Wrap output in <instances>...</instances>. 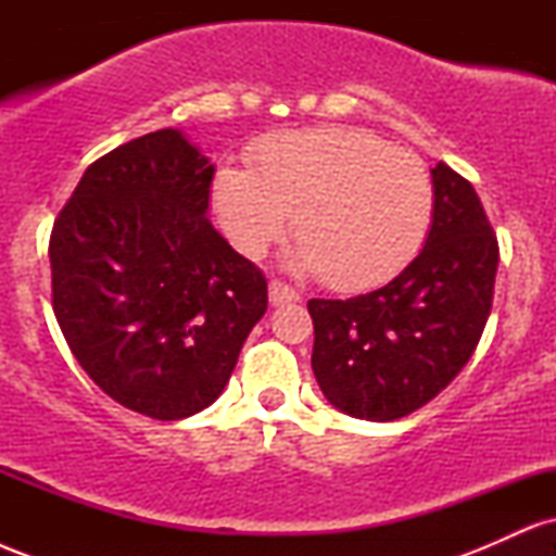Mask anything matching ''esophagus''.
Here are the masks:
<instances>
[{"mask_svg": "<svg viewBox=\"0 0 556 556\" xmlns=\"http://www.w3.org/2000/svg\"><path fill=\"white\" fill-rule=\"evenodd\" d=\"M269 300L271 305H285V303H298L300 300V292L292 290L290 285L279 282V279H274L269 285Z\"/></svg>", "mask_w": 556, "mask_h": 556, "instance_id": "esophagus-1", "label": "esophagus"}]
</instances>
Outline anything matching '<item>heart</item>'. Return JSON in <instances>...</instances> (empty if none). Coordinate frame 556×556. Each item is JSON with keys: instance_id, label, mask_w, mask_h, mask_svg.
<instances>
[{"instance_id": "1", "label": "heart", "mask_w": 556, "mask_h": 556, "mask_svg": "<svg viewBox=\"0 0 556 556\" xmlns=\"http://www.w3.org/2000/svg\"><path fill=\"white\" fill-rule=\"evenodd\" d=\"M214 208L245 256L282 238L292 214L295 266L334 290H366L410 264L433 219V182L413 151L358 127L277 132L253 169L222 167Z\"/></svg>"}]
</instances>
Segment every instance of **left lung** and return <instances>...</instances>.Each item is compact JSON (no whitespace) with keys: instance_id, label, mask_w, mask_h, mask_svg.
I'll return each mask as SVG.
<instances>
[{"instance_id":"8db88e82","label":"left lung","mask_w":556,"mask_h":556,"mask_svg":"<svg viewBox=\"0 0 556 556\" xmlns=\"http://www.w3.org/2000/svg\"><path fill=\"white\" fill-rule=\"evenodd\" d=\"M424 251L392 282L348 300H308L316 381L337 410L397 420L463 371L494 300L500 242L473 185L439 162Z\"/></svg>"}]
</instances>
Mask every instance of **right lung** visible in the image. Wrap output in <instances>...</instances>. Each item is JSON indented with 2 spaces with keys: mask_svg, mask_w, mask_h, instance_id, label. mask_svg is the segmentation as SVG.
Here are the masks:
<instances>
[{
  "mask_svg": "<svg viewBox=\"0 0 556 556\" xmlns=\"http://www.w3.org/2000/svg\"><path fill=\"white\" fill-rule=\"evenodd\" d=\"M212 180L164 127L96 159L54 219L56 324L101 392L140 416L212 405L266 314V277L206 219Z\"/></svg>",
  "mask_w": 556,
  "mask_h": 556,
  "instance_id": "1",
  "label": "right lung"
}]
</instances>
